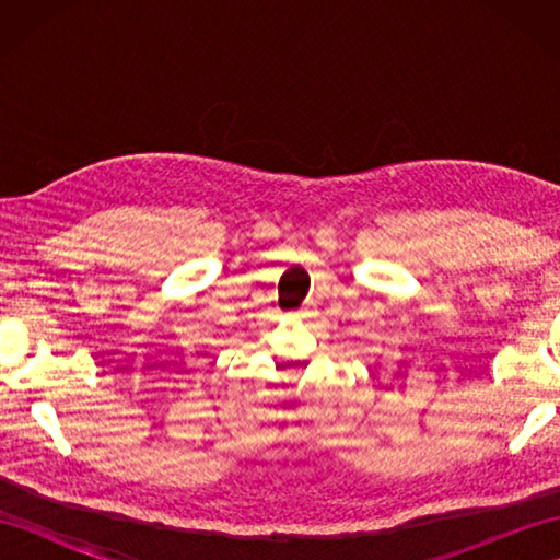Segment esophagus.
I'll use <instances>...</instances> for the list:
<instances>
[{
    "instance_id": "34e87169",
    "label": "esophagus",
    "mask_w": 560,
    "mask_h": 560,
    "mask_svg": "<svg viewBox=\"0 0 560 560\" xmlns=\"http://www.w3.org/2000/svg\"><path fill=\"white\" fill-rule=\"evenodd\" d=\"M313 311H315V303L307 301V303H303V307H301V315H311Z\"/></svg>"
}]
</instances>
